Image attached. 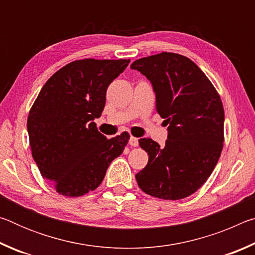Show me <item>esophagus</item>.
I'll return each mask as SVG.
<instances>
[{
    "label": "esophagus",
    "mask_w": 255,
    "mask_h": 255,
    "mask_svg": "<svg viewBox=\"0 0 255 255\" xmlns=\"http://www.w3.org/2000/svg\"><path fill=\"white\" fill-rule=\"evenodd\" d=\"M129 144H130V146H132V147H137V146H138V138L131 136L130 139H129Z\"/></svg>",
    "instance_id": "34e87169"
}]
</instances>
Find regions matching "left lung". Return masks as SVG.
I'll use <instances>...</instances> for the list:
<instances>
[{"instance_id":"obj_1","label":"left lung","mask_w":255,"mask_h":255,"mask_svg":"<svg viewBox=\"0 0 255 255\" xmlns=\"http://www.w3.org/2000/svg\"><path fill=\"white\" fill-rule=\"evenodd\" d=\"M130 67L150 81L156 94L155 109L169 124L161 147L140 138L148 163L136 174L147 195L179 200L201 188L217 164L224 145V108L208 77L191 59L167 53L139 58Z\"/></svg>"}]
</instances>
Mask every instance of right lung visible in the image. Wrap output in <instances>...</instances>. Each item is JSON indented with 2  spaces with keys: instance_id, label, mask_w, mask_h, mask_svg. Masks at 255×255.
I'll return each mask as SVG.
<instances>
[{
  "instance_id": "right-lung-1",
  "label": "right lung",
  "mask_w": 255,
  "mask_h": 255,
  "mask_svg": "<svg viewBox=\"0 0 255 255\" xmlns=\"http://www.w3.org/2000/svg\"><path fill=\"white\" fill-rule=\"evenodd\" d=\"M129 62L74 60L50 76L34 100L27 122L31 154L59 195L74 198L96 190L128 144L127 131L107 138L93 120L102 114L108 86Z\"/></svg>"
}]
</instances>
